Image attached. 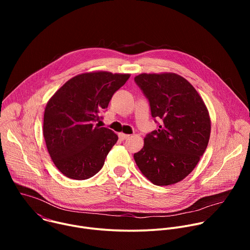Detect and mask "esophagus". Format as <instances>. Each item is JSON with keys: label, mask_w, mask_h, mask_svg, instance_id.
<instances>
[{"label": "esophagus", "mask_w": 250, "mask_h": 250, "mask_svg": "<svg viewBox=\"0 0 250 250\" xmlns=\"http://www.w3.org/2000/svg\"><path fill=\"white\" fill-rule=\"evenodd\" d=\"M119 136H120V138H121L122 140H125V139H126V138L129 137V134H125V133H124V132H121V133L119 134Z\"/></svg>", "instance_id": "1"}]
</instances>
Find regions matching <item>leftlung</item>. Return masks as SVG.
<instances>
[{"label": "left lung", "instance_id": "1", "mask_svg": "<svg viewBox=\"0 0 250 250\" xmlns=\"http://www.w3.org/2000/svg\"><path fill=\"white\" fill-rule=\"evenodd\" d=\"M134 81L148 99L152 117L161 122L157 130L145 137L134 161L154 185L180 182L208 146L210 118L207 105L193 85L176 73H141Z\"/></svg>", "mask_w": 250, "mask_h": 250}]
</instances>
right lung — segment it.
Wrapping results in <instances>:
<instances>
[{"label": "right lung", "mask_w": 250, "mask_h": 250, "mask_svg": "<svg viewBox=\"0 0 250 250\" xmlns=\"http://www.w3.org/2000/svg\"><path fill=\"white\" fill-rule=\"evenodd\" d=\"M129 77L108 71L85 72L68 80L48 100L43 136L54 165L64 176L85 180L103 167L119 137L95 123Z\"/></svg>", "instance_id": "add662e5"}]
</instances>
